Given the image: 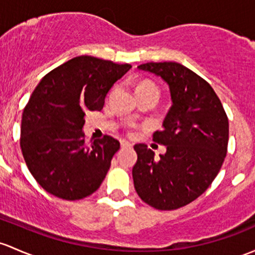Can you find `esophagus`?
<instances>
[{
    "mask_svg": "<svg viewBox=\"0 0 255 255\" xmlns=\"http://www.w3.org/2000/svg\"><path fill=\"white\" fill-rule=\"evenodd\" d=\"M121 148H132V144L127 140L121 141Z\"/></svg>",
    "mask_w": 255,
    "mask_h": 255,
    "instance_id": "1",
    "label": "esophagus"
}]
</instances>
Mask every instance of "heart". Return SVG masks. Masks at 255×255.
I'll use <instances>...</instances> for the list:
<instances>
[{
  "mask_svg": "<svg viewBox=\"0 0 255 255\" xmlns=\"http://www.w3.org/2000/svg\"><path fill=\"white\" fill-rule=\"evenodd\" d=\"M144 89H152V90H155V92L159 93V89H157L156 85H155L154 83H151V82L139 83L138 87H136V90H144Z\"/></svg>",
  "mask_w": 255,
  "mask_h": 255,
  "instance_id": "heart-1",
  "label": "heart"
}]
</instances>
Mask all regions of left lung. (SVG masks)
I'll list each match as a JSON object with an SVG mask.
<instances>
[{
  "label": "left lung",
  "instance_id": "left-lung-1",
  "mask_svg": "<svg viewBox=\"0 0 255 255\" xmlns=\"http://www.w3.org/2000/svg\"><path fill=\"white\" fill-rule=\"evenodd\" d=\"M138 68L167 83L172 106L163 129L152 135L166 145L165 155L155 159L148 145H134V188L152 208L175 210L202 195L218 176L227 154L229 119L211 85L181 63L149 62Z\"/></svg>",
  "mask_w": 255,
  "mask_h": 255
}]
</instances>
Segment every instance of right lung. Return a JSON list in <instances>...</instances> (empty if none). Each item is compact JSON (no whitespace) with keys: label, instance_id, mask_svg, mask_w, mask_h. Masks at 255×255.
Returning <instances> with one entry per match:
<instances>
[{"label":"right lung","instance_id":"obj_1","mask_svg":"<svg viewBox=\"0 0 255 255\" xmlns=\"http://www.w3.org/2000/svg\"><path fill=\"white\" fill-rule=\"evenodd\" d=\"M130 67L78 56L40 80L21 116L20 148L30 173L50 194L79 200L103 183L120 141L104 135L88 145L85 115L103 109L109 90Z\"/></svg>","mask_w":255,"mask_h":255}]
</instances>
